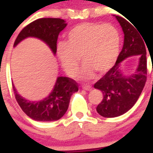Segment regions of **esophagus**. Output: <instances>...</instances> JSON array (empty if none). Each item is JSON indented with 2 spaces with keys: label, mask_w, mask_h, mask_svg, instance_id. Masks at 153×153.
Returning a JSON list of instances; mask_svg holds the SVG:
<instances>
[{
  "label": "esophagus",
  "mask_w": 153,
  "mask_h": 153,
  "mask_svg": "<svg viewBox=\"0 0 153 153\" xmlns=\"http://www.w3.org/2000/svg\"><path fill=\"white\" fill-rule=\"evenodd\" d=\"M83 88L86 91H90L91 89V87L90 85H84L83 86Z\"/></svg>",
  "instance_id": "obj_1"
}]
</instances>
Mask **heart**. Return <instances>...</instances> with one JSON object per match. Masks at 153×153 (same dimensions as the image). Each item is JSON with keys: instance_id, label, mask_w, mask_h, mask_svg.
Returning <instances> with one entry per match:
<instances>
[{"instance_id": "heart-1", "label": "heart", "mask_w": 153, "mask_h": 153, "mask_svg": "<svg viewBox=\"0 0 153 153\" xmlns=\"http://www.w3.org/2000/svg\"><path fill=\"white\" fill-rule=\"evenodd\" d=\"M119 33L113 26L82 23L69 31L67 42L58 44L57 53L63 68L70 75L76 73L81 57L85 64L80 75L89 79L95 70L105 72L113 66L119 56Z\"/></svg>"}]
</instances>
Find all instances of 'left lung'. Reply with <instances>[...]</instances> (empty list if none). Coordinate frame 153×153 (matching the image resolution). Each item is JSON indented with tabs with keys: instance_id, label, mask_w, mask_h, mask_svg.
<instances>
[{
	"instance_id": "left-lung-1",
	"label": "left lung",
	"mask_w": 153,
	"mask_h": 153,
	"mask_svg": "<svg viewBox=\"0 0 153 153\" xmlns=\"http://www.w3.org/2000/svg\"><path fill=\"white\" fill-rule=\"evenodd\" d=\"M124 33V44L115 65L96 82L95 88L100 90L103 99L97 106L100 115L115 118L122 115L133 107L143 91L147 75L146 49L142 34L136 27L120 16H115ZM139 55V64L135 72L125 76L120 71V63L126 58Z\"/></svg>"
}]
</instances>
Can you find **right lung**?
<instances>
[{"mask_svg":"<svg viewBox=\"0 0 153 153\" xmlns=\"http://www.w3.org/2000/svg\"><path fill=\"white\" fill-rule=\"evenodd\" d=\"M67 26L65 21L60 18H40L24 27L16 38L14 47L27 38L42 40L56 54L58 34ZM13 85L15 99L27 116L35 121L51 122L60 119L67 111L73 93L78 91L75 80L67 77H58L54 88L48 96L40 101H29L18 94Z\"/></svg>","mask_w":153,"mask_h":153,"instance_id":"right-lung-1","label":"right lung"}]
</instances>
